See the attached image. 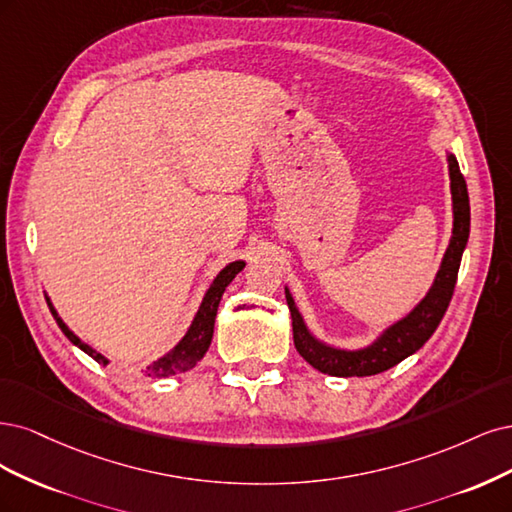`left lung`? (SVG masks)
Instances as JSON below:
<instances>
[{"label": "left lung", "mask_w": 512, "mask_h": 512, "mask_svg": "<svg viewBox=\"0 0 512 512\" xmlns=\"http://www.w3.org/2000/svg\"><path fill=\"white\" fill-rule=\"evenodd\" d=\"M449 174H451V195H453V238L442 259L436 283L425 295V300L410 312L406 319L389 327L368 349L361 351H340L325 346L310 336L298 308L293 304L291 293L285 291L287 304L291 310L293 325V342L298 353L308 361L312 368H317L329 376H372L385 372L400 364L408 355L417 353L421 346L432 338L436 327L440 325L444 312H447L455 283L461 255H464L466 242L470 236V200L464 174L459 172V163L449 155Z\"/></svg>", "instance_id": "1"}]
</instances>
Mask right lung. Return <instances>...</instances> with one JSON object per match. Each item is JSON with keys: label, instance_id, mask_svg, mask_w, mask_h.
<instances>
[{"label": "right lung", "instance_id": "1", "mask_svg": "<svg viewBox=\"0 0 512 512\" xmlns=\"http://www.w3.org/2000/svg\"><path fill=\"white\" fill-rule=\"evenodd\" d=\"M242 268H244V261H234V263H229L227 268H223L219 272V276L214 278V283L206 291L204 302H202L200 310H197V315H195V319H193V323L189 327L187 336L174 346V351H170L168 355H163L161 359H157L155 364L146 366V370H144L146 376H151V378H168V376H174V374H180V372H187V370H191L197 364V361H200L206 355L208 346L212 342L214 319H217V310H219V302L223 298V291L236 278V274L242 272ZM46 304H48V308H51L57 325L61 327V332L70 338V342H74L78 349H82L89 357H93L97 364L106 366L108 359L104 355L97 353V351H93L91 346L82 342L80 338H76L68 329V325H65L57 317V310L53 308L51 300L46 298Z\"/></svg>", "mask_w": 512, "mask_h": 512}]
</instances>
